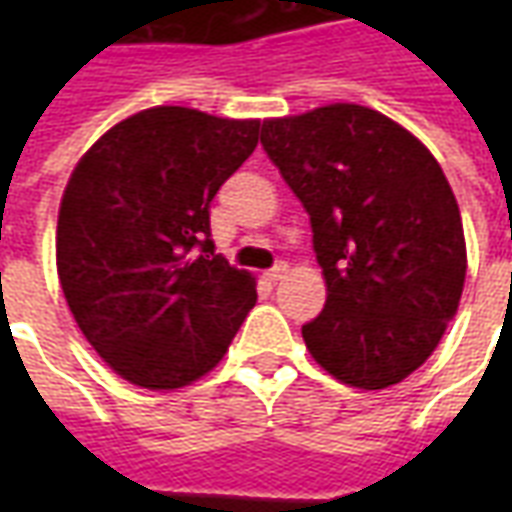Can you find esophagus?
I'll return each instance as SVG.
<instances>
[{"label": "esophagus", "mask_w": 512, "mask_h": 512, "mask_svg": "<svg viewBox=\"0 0 512 512\" xmlns=\"http://www.w3.org/2000/svg\"><path fill=\"white\" fill-rule=\"evenodd\" d=\"M285 274H288V266H285V263H277L274 268H268L266 279H268V282H277V279H282Z\"/></svg>", "instance_id": "obj_1"}]
</instances>
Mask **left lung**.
Wrapping results in <instances>:
<instances>
[{"mask_svg":"<svg viewBox=\"0 0 512 512\" xmlns=\"http://www.w3.org/2000/svg\"><path fill=\"white\" fill-rule=\"evenodd\" d=\"M260 145L304 211L326 304L301 334L337 381L384 389L439 345L461 301L458 202L417 136L376 109L332 104L266 120Z\"/></svg>","mask_w":512,"mask_h":512,"instance_id":"8db88e82","label":"left lung"}]
</instances>
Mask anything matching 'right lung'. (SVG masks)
I'll return each mask as SVG.
<instances>
[{"label": "right lung", "instance_id": "obj_1", "mask_svg": "<svg viewBox=\"0 0 512 512\" xmlns=\"http://www.w3.org/2000/svg\"><path fill=\"white\" fill-rule=\"evenodd\" d=\"M257 134V120L156 106L109 128L73 169L57 219L62 293L131 384L197 381L255 307V277L216 255L211 202Z\"/></svg>", "mask_w": 512, "mask_h": 512}]
</instances>
